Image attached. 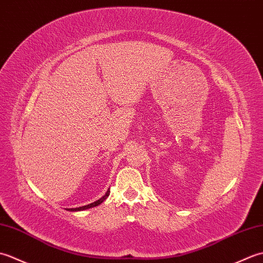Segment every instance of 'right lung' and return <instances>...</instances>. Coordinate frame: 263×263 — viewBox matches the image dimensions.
Wrapping results in <instances>:
<instances>
[{
	"label": "right lung",
	"mask_w": 263,
	"mask_h": 263,
	"mask_svg": "<svg viewBox=\"0 0 263 263\" xmlns=\"http://www.w3.org/2000/svg\"><path fill=\"white\" fill-rule=\"evenodd\" d=\"M108 195H109V190H108V191L105 193V195H103V197L100 198L99 200L95 201V202H92V203H90V204L82 205V206H79V208H71V209H66V210H69V211H81V210H86V209H89V208H93V206H97V205H99V204L102 203V202H104V201H105L106 199H107Z\"/></svg>",
	"instance_id": "1"
}]
</instances>
